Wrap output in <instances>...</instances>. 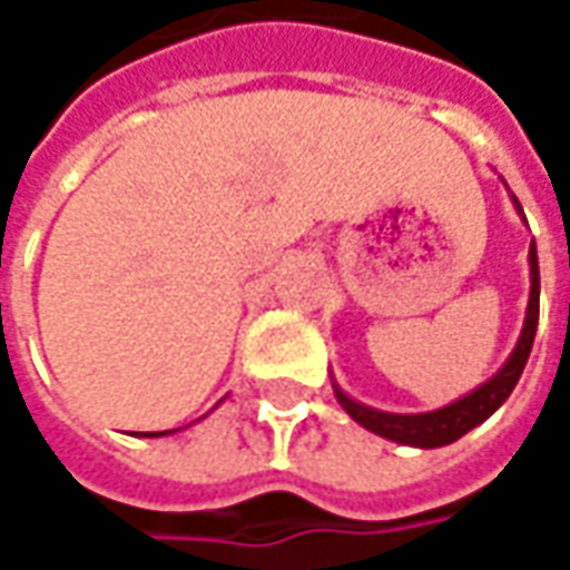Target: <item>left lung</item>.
<instances>
[{"instance_id": "8db88e82", "label": "left lung", "mask_w": 570, "mask_h": 570, "mask_svg": "<svg viewBox=\"0 0 570 570\" xmlns=\"http://www.w3.org/2000/svg\"><path fill=\"white\" fill-rule=\"evenodd\" d=\"M513 197V194H510ZM513 207L523 216L520 200L513 197ZM527 219V216H523ZM535 325H539V255H535V242L530 245V303H527V318H523V332L517 337V347L510 351V357L504 360V366L482 383L479 389H472L469 395L456 399L453 405H443L436 411H424V414H395V411H380L363 405L357 399H351L337 383L334 385V395L341 402V409L347 411L360 428L380 433L392 443H402V446H417V450H436V446H446L459 436L479 428L482 421H488L494 411L508 402V395L513 392V385L520 380L527 360L532 351V337H535Z\"/></svg>"}]
</instances>
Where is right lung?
Segmentation results:
<instances>
[{
    "instance_id": "right-lung-1",
    "label": "right lung",
    "mask_w": 570,
    "mask_h": 570,
    "mask_svg": "<svg viewBox=\"0 0 570 570\" xmlns=\"http://www.w3.org/2000/svg\"><path fill=\"white\" fill-rule=\"evenodd\" d=\"M165 433H175V431H156V433H139V436H165Z\"/></svg>"
}]
</instances>
